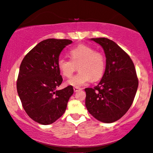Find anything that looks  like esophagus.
Wrapping results in <instances>:
<instances>
[{
	"label": "esophagus",
	"mask_w": 153,
	"mask_h": 153,
	"mask_svg": "<svg viewBox=\"0 0 153 153\" xmlns=\"http://www.w3.org/2000/svg\"><path fill=\"white\" fill-rule=\"evenodd\" d=\"M73 90H74L75 92H77V91H80V90H81V89H80V88H79V87H73Z\"/></svg>",
	"instance_id": "1"
}]
</instances>
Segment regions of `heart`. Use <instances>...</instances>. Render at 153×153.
Listing matches in <instances>:
<instances>
[{"label":"heart","mask_w":153,"mask_h":153,"mask_svg":"<svg viewBox=\"0 0 153 153\" xmlns=\"http://www.w3.org/2000/svg\"><path fill=\"white\" fill-rule=\"evenodd\" d=\"M71 59L59 58L57 65L62 74L70 78L78 66L79 73L67 81L71 86L79 87L92 80H99L105 71V60L103 54L85 45H79L69 51Z\"/></svg>","instance_id":"obj_1"}]
</instances>
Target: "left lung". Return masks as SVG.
<instances>
[{
    "label": "left lung",
    "mask_w": 153,
    "mask_h": 153,
    "mask_svg": "<svg viewBox=\"0 0 153 153\" xmlns=\"http://www.w3.org/2000/svg\"><path fill=\"white\" fill-rule=\"evenodd\" d=\"M102 47L106 58L105 70L100 82L86 88L85 105L99 121L112 123L128 111L138 89L135 66L130 56L113 40L91 38Z\"/></svg>",
    "instance_id": "left-lung-1"
}]
</instances>
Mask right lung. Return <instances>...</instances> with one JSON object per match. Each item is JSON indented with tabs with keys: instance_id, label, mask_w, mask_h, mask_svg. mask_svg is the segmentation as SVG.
Here are the masks:
<instances>
[{
	"instance_id": "right-lung-1",
	"label": "right lung",
	"mask_w": 153,
	"mask_h": 153,
	"mask_svg": "<svg viewBox=\"0 0 153 153\" xmlns=\"http://www.w3.org/2000/svg\"><path fill=\"white\" fill-rule=\"evenodd\" d=\"M72 42L54 38L42 40L24 56L20 65L18 95L27 115L41 125L57 120L73 94L71 85L56 90L63 81L57 65L59 57L63 49Z\"/></svg>"
}]
</instances>
